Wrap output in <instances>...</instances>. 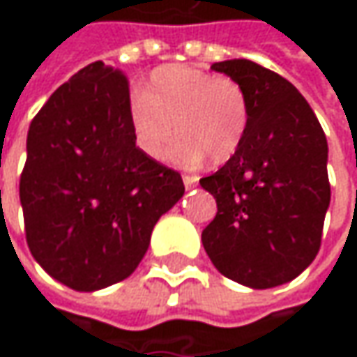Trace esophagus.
Wrapping results in <instances>:
<instances>
[{
  "label": "esophagus",
  "instance_id": "esophagus-1",
  "mask_svg": "<svg viewBox=\"0 0 357 357\" xmlns=\"http://www.w3.org/2000/svg\"><path fill=\"white\" fill-rule=\"evenodd\" d=\"M183 183H185L186 188H192V186L199 183V176H197V174H185V176H183Z\"/></svg>",
  "mask_w": 357,
  "mask_h": 357
}]
</instances>
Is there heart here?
<instances>
[{"label":"heart","instance_id":"obj_1","mask_svg":"<svg viewBox=\"0 0 357 357\" xmlns=\"http://www.w3.org/2000/svg\"><path fill=\"white\" fill-rule=\"evenodd\" d=\"M250 119V97L236 79L186 65L153 71L143 93H132L129 101L137 146L160 158L176 129L181 137L169 157L181 167H199L206 158L227 162L244 143Z\"/></svg>","mask_w":357,"mask_h":357}]
</instances>
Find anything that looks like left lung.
Returning <instances> with one entry per match:
<instances>
[{
    "label": "left lung",
    "instance_id": "left-lung-1",
    "mask_svg": "<svg viewBox=\"0 0 357 357\" xmlns=\"http://www.w3.org/2000/svg\"><path fill=\"white\" fill-rule=\"evenodd\" d=\"M211 69L246 89L252 119L236 155L200 178L218 208L202 246L222 276L274 288L294 280L320 250L330 206L326 135L308 101L278 73L248 59Z\"/></svg>",
    "mask_w": 357,
    "mask_h": 357
}]
</instances>
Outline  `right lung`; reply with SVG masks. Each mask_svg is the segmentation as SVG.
Returning <instances> with one entry per match:
<instances>
[{"instance_id": "1", "label": "right lung", "mask_w": 357, "mask_h": 357, "mask_svg": "<svg viewBox=\"0 0 357 357\" xmlns=\"http://www.w3.org/2000/svg\"><path fill=\"white\" fill-rule=\"evenodd\" d=\"M129 81L95 61L55 91L27 132L20 200L39 266L79 292L135 272L157 220L185 195L129 125Z\"/></svg>"}]
</instances>
